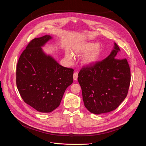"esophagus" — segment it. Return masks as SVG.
Segmentation results:
<instances>
[{"instance_id":"esophagus-1","label":"esophagus","mask_w":146,"mask_h":146,"mask_svg":"<svg viewBox=\"0 0 146 146\" xmlns=\"http://www.w3.org/2000/svg\"><path fill=\"white\" fill-rule=\"evenodd\" d=\"M78 78V73L77 72H74L73 74V79L74 80H77Z\"/></svg>"}]
</instances>
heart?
Returning a JSON list of instances; mask_svg holds the SVG:
<instances>
[{
    "instance_id": "b5f03b06",
    "label": "heart",
    "mask_w": 146,
    "mask_h": 146,
    "mask_svg": "<svg viewBox=\"0 0 146 146\" xmlns=\"http://www.w3.org/2000/svg\"><path fill=\"white\" fill-rule=\"evenodd\" d=\"M101 52V47L99 44L91 42H86L78 46L74 50L75 56H80L82 55L81 64L82 65L90 66L94 65L97 62ZM67 59L70 62L74 59L73 55L70 53L66 55Z\"/></svg>"
}]
</instances>
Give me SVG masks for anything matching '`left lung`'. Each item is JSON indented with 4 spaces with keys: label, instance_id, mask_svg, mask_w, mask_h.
Masks as SVG:
<instances>
[{
    "label": "left lung",
    "instance_id": "left-lung-1",
    "mask_svg": "<svg viewBox=\"0 0 146 146\" xmlns=\"http://www.w3.org/2000/svg\"><path fill=\"white\" fill-rule=\"evenodd\" d=\"M114 43L110 55L94 65L82 68L78 74L84 106L95 114L114 110L127 96L131 82L127 59L121 58Z\"/></svg>",
    "mask_w": 146,
    "mask_h": 146
}]
</instances>
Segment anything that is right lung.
<instances>
[{
	"label": "right lung",
	"instance_id": "add662e5",
	"mask_svg": "<svg viewBox=\"0 0 146 146\" xmlns=\"http://www.w3.org/2000/svg\"><path fill=\"white\" fill-rule=\"evenodd\" d=\"M52 37L45 35L30 41L21 55L16 69L19 94L28 105L41 113H50L60 105L73 81V69L61 66L42 50Z\"/></svg>",
	"mask_w": 146,
	"mask_h": 146
}]
</instances>
